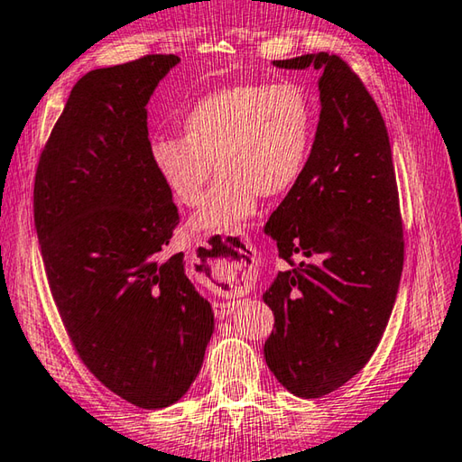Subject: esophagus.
<instances>
[{
    "label": "esophagus",
    "mask_w": 462,
    "mask_h": 462,
    "mask_svg": "<svg viewBox=\"0 0 462 462\" xmlns=\"http://www.w3.org/2000/svg\"><path fill=\"white\" fill-rule=\"evenodd\" d=\"M230 246V245H228ZM236 253H240L238 259H217V264L214 267V271H217V279H232L234 285H238V289H246L253 283V277H254V269H256V250L253 248V245L246 240H242L240 248H234ZM236 303L238 301H222V303H216V316H228L230 311L236 310Z\"/></svg>",
    "instance_id": "34e87169"
}]
</instances>
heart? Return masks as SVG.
<instances>
[{"label":"heart","mask_w":462,"mask_h":462,"mask_svg":"<svg viewBox=\"0 0 462 462\" xmlns=\"http://www.w3.org/2000/svg\"><path fill=\"white\" fill-rule=\"evenodd\" d=\"M183 136L159 134L151 161L173 199L198 206L213 174L221 177L193 214L195 234H228L254 214L263 198H279L300 181L314 143V106L295 83H234L187 109Z\"/></svg>","instance_id":"heart-1"}]
</instances>
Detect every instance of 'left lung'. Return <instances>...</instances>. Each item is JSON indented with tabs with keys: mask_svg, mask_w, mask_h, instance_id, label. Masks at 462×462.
I'll list each match as a JSON object with an SVG mask.
<instances>
[{
	"mask_svg": "<svg viewBox=\"0 0 462 462\" xmlns=\"http://www.w3.org/2000/svg\"><path fill=\"white\" fill-rule=\"evenodd\" d=\"M273 65L322 71L308 165L264 226L291 269L263 293L275 314L264 361L316 400L353 379L385 332L403 269L400 195L385 122L353 69L328 52Z\"/></svg>",
	"mask_w": 462,
	"mask_h": 462,
	"instance_id": "1",
	"label": "left lung"
}]
</instances>
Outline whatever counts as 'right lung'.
<instances>
[{
  "label": "right lung",
  "mask_w": 462,
  "mask_h": 462,
  "mask_svg": "<svg viewBox=\"0 0 462 462\" xmlns=\"http://www.w3.org/2000/svg\"><path fill=\"white\" fill-rule=\"evenodd\" d=\"M177 62L146 54L83 75L34 179V226L62 326L96 379L143 410L181 400L214 334L183 253H165L179 212L151 161L146 104Z\"/></svg>",
  "instance_id": "obj_1"
}]
</instances>
